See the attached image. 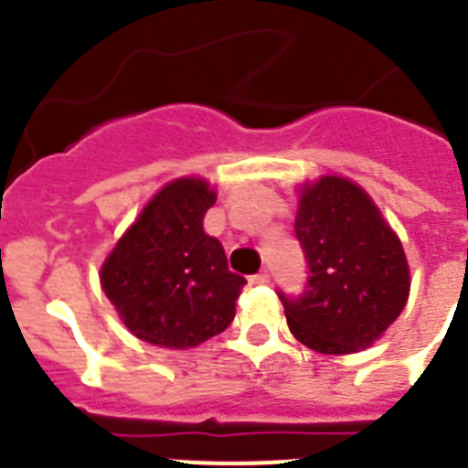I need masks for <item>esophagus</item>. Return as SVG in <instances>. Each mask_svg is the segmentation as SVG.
I'll return each mask as SVG.
<instances>
[{
    "mask_svg": "<svg viewBox=\"0 0 468 468\" xmlns=\"http://www.w3.org/2000/svg\"><path fill=\"white\" fill-rule=\"evenodd\" d=\"M250 283H253V285H267V283H270V271L262 270V271H258V274H253V276H250Z\"/></svg>",
    "mask_w": 468,
    "mask_h": 468,
    "instance_id": "esophagus-1",
    "label": "esophagus"
}]
</instances>
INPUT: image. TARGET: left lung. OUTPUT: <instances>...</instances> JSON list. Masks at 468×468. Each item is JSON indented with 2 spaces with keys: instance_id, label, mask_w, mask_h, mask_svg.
Wrapping results in <instances>:
<instances>
[{
  "instance_id": "obj_1",
  "label": "left lung",
  "mask_w": 468,
  "mask_h": 468,
  "mask_svg": "<svg viewBox=\"0 0 468 468\" xmlns=\"http://www.w3.org/2000/svg\"><path fill=\"white\" fill-rule=\"evenodd\" d=\"M295 237L307 283L300 295L279 291L291 333L318 354L373 345L410 292L403 246L373 198L345 177H321L302 192Z\"/></svg>"
}]
</instances>
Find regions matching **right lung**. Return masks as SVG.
Here are the masks:
<instances>
[{"mask_svg": "<svg viewBox=\"0 0 468 468\" xmlns=\"http://www.w3.org/2000/svg\"><path fill=\"white\" fill-rule=\"evenodd\" d=\"M215 192L198 177L166 185L102 264L101 283L123 325L143 342L189 349L234 321L246 279L204 231Z\"/></svg>", "mask_w": 468, "mask_h": 468, "instance_id": "obj_1", "label": "right lung"}]
</instances>
